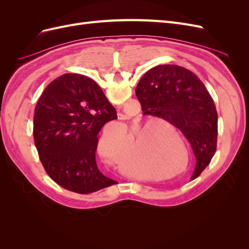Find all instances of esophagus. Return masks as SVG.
<instances>
[{
    "label": "esophagus",
    "mask_w": 249,
    "mask_h": 249,
    "mask_svg": "<svg viewBox=\"0 0 249 249\" xmlns=\"http://www.w3.org/2000/svg\"><path fill=\"white\" fill-rule=\"evenodd\" d=\"M117 116H118V119H120V120H124V119L127 118V116L125 114H123V113H118Z\"/></svg>",
    "instance_id": "obj_1"
}]
</instances>
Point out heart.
Returning a JSON list of instances; mask_svg holds the SVG:
<instances>
[{
	"instance_id": "heart-1",
	"label": "heart",
	"mask_w": 249,
	"mask_h": 249,
	"mask_svg": "<svg viewBox=\"0 0 249 249\" xmlns=\"http://www.w3.org/2000/svg\"><path fill=\"white\" fill-rule=\"evenodd\" d=\"M138 138L134 132L129 136V144L127 146V136L124 132H118L114 136H110L104 133L97 142V153L105 160L111 163L118 164L120 170L124 173H133L141 170L144 166V161L152 166H160L166 159L163 153L143 152L142 148L137 145Z\"/></svg>"
}]
</instances>
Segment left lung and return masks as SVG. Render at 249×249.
Segmentation results:
<instances>
[{"label": "left lung", "mask_w": 249, "mask_h": 249, "mask_svg": "<svg viewBox=\"0 0 249 249\" xmlns=\"http://www.w3.org/2000/svg\"><path fill=\"white\" fill-rule=\"evenodd\" d=\"M136 95L144 114L167 120L191 144L196 165L192 178L203 171L216 152L217 111L205 85L185 67H153L140 79Z\"/></svg>", "instance_id": "1"}]
</instances>
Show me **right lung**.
Here are the masks:
<instances>
[{
    "label": "right lung",
    "instance_id": "right-lung-1",
    "mask_svg": "<svg viewBox=\"0 0 249 249\" xmlns=\"http://www.w3.org/2000/svg\"><path fill=\"white\" fill-rule=\"evenodd\" d=\"M115 108L101 87L79 73L51 82L35 107L34 141L50 178L72 192L87 194L117 184L97 168V134Z\"/></svg>",
    "mask_w": 249,
    "mask_h": 249
}]
</instances>
